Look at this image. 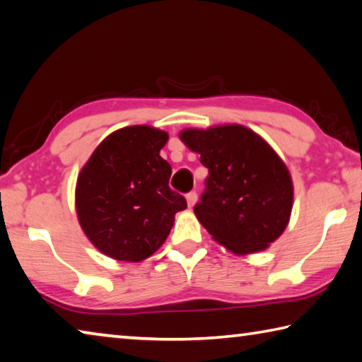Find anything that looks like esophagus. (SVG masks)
<instances>
[{
  "mask_svg": "<svg viewBox=\"0 0 362 362\" xmlns=\"http://www.w3.org/2000/svg\"><path fill=\"white\" fill-rule=\"evenodd\" d=\"M196 201H198V194H196V192H189L187 194V202H188V207H193Z\"/></svg>",
  "mask_w": 362,
  "mask_h": 362,
  "instance_id": "1",
  "label": "esophagus"
}]
</instances>
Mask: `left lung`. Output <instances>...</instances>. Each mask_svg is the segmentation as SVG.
Returning a JSON list of instances; mask_svg holds the SVG:
<instances>
[{"mask_svg":"<svg viewBox=\"0 0 362 362\" xmlns=\"http://www.w3.org/2000/svg\"><path fill=\"white\" fill-rule=\"evenodd\" d=\"M183 144L209 169L194 214L235 255L266 250L290 221L293 182L274 148L242 124L183 129Z\"/></svg>","mask_w":362,"mask_h":362,"instance_id":"obj_1","label":"left lung"}]
</instances>
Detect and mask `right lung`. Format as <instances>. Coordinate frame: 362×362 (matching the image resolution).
<instances>
[{"label": "right lung", "instance_id": "add662e5", "mask_svg": "<svg viewBox=\"0 0 362 362\" xmlns=\"http://www.w3.org/2000/svg\"><path fill=\"white\" fill-rule=\"evenodd\" d=\"M168 133L146 124L109 134L77 177L76 210L91 244L118 261L137 262L158 250L177 212L187 209L169 188L173 168L160 156Z\"/></svg>", "mask_w": 362, "mask_h": 362}]
</instances>
